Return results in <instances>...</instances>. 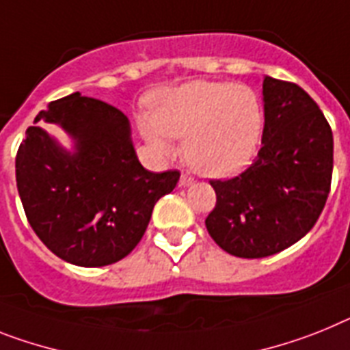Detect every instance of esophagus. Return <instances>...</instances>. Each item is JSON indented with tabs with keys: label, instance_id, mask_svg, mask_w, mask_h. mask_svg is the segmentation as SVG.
Segmentation results:
<instances>
[{
	"label": "esophagus",
	"instance_id": "esophagus-1",
	"mask_svg": "<svg viewBox=\"0 0 350 350\" xmlns=\"http://www.w3.org/2000/svg\"><path fill=\"white\" fill-rule=\"evenodd\" d=\"M193 183V178L190 174H183L180 180V187H189V185Z\"/></svg>",
	"mask_w": 350,
	"mask_h": 350
}]
</instances>
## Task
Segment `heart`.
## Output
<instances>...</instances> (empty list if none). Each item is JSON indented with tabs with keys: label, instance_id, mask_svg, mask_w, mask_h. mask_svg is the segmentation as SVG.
<instances>
[{
	"label": "heart",
	"instance_id": "heart-1",
	"mask_svg": "<svg viewBox=\"0 0 350 350\" xmlns=\"http://www.w3.org/2000/svg\"><path fill=\"white\" fill-rule=\"evenodd\" d=\"M142 133L152 148L172 152V139L183 140L185 160L211 178L233 176L247 165L258 149L263 108L245 85L192 80L154 92L151 117Z\"/></svg>",
	"mask_w": 350,
	"mask_h": 350
}]
</instances>
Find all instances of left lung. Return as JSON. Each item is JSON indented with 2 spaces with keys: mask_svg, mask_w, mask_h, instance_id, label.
Instances as JSON below:
<instances>
[{
  "mask_svg": "<svg viewBox=\"0 0 350 350\" xmlns=\"http://www.w3.org/2000/svg\"><path fill=\"white\" fill-rule=\"evenodd\" d=\"M265 126L251 165L231 180H211L215 208L206 230L237 258L284 251L315 226L333 176V131L308 92L292 81L263 80Z\"/></svg>",
  "mask_w": 350,
  "mask_h": 350,
  "instance_id": "1",
  "label": "left lung"
}]
</instances>
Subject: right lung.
Instances as JSON below:
<instances>
[{"label":"right lung","mask_w":350,"mask_h":350,"mask_svg":"<svg viewBox=\"0 0 350 350\" xmlns=\"http://www.w3.org/2000/svg\"><path fill=\"white\" fill-rule=\"evenodd\" d=\"M39 120L64 128L75 152L39 126L26 130L17 149V190L37 237L72 265L103 267L128 256L158 199L174 190L180 170L144 169L128 117L80 92L49 103L33 122Z\"/></svg>","instance_id":"obj_1"}]
</instances>
